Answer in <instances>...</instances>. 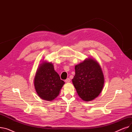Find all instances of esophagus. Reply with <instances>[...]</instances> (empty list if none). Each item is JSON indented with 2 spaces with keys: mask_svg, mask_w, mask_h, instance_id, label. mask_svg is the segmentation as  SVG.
Masks as SVG:
<instances>
[{
  "mask_svg": "<svg viewBox=\"0 0 132 132\" xmlns=\"http://www.w3.org/2000/svg\"><path fill=\"white\" fill-rule=\"evenodd\" d=\"M70 81H71V79H70V78H67V79L65 80V82H66V83H69Z\"/></svg>",
  "mask_w": 132,
  "mask_h": 132,
  "instance_id": "34e87169",
  "label": "esophagus"
}]
</instances>
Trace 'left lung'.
<instances>
[{
	"label": "left lung",
	"mask_w": 132,
	"mask_h": 132,
	"mask_svg": "<svg viewBox=\"0 0 132 132\" xmlns=\"http://www.w3.org/2000/svg\"><path fill=\"white\" fill-rule=\"evenodd\" d=\"M75 75L72 82L79 96L85 101L97 97L104 83V75L98 62L92 59H86L75 67Z\"/></svg>",
	"instance_id": "8db88e82"
}]
</instances>
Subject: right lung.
<instances>
[{
	"instance_id": "obj_1",
	"label": "right lung",
	"mask_w": 132,
	"mask_h": 132,
	"mask_svg": "<svg viewBox=\"0 0 132 132\" xmlns=\"http://www.w3.org/2000/svg\"><path fill=\"white\" fill-rule=\"evenodd\" d=\"M64 84L53 65L47 62L41 64L34 79L35 88L39 97L48 101L57 97Z\"/></svg>"
}]
</instances>
